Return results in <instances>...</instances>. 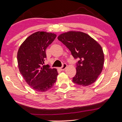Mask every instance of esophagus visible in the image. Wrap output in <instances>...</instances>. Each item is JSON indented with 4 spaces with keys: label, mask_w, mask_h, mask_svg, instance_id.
<instances>
[{
    "label": "esophagus",
    "mask_w": 122,
    "mask_h": 122,
    "mask_svg": "<svg viewBox=\"0 0 122 122\" xmlns=\"http://www.w3.org/2000/svg\"><path fill=\"white\" fill-rule=\"evenodd\" d=\"M67 67V64L66 63H64L63 64V66H61V67H59V70H64V69L66 68V67Z\"/></svg>",
    "instance_id": "34e87169"
}]
</instances>
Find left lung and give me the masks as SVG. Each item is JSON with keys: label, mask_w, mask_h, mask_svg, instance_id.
I'll use <instances>...</instances> for the list:
<instances>
[{"label": "left lung", "mask_w": 122, "mask_h": 122, "mask_svg": "<svg viewBox=\"0 0 122 122\" xmlns=\"http://www.w3.org/2000/svg\"><path fill=\"white\" fill-rule=\"evenodd\" d=\"M58 39L70 51L76 63V74L72 82L87 86L95 82L103 68L104 55L102 47L89 35L81 31L63 33Z\"/></svg>", "instance_id": "left-lung-1"}]
</instances>
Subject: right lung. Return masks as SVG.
Returning a JSON list of instances; mask_svg holds the SVG:
<instances>
[{"mask_svg": "<svg viewBox=\"0 0 122 122\" xmlns=\"http://www.w3.org/2000/svg\"><path fill=\"white\" fill-rule=\"evenodd\" d=\"M56 37L55 34L37 31L28 37L18 49L17 62L20 73L28 85L36 91H48L57 80V69L43 64L46 58V48Z\"/></svg>", "mask_w": 122, "mask_h": 122, "instance_id": "1", "label": "right lung"}]
</instances>
